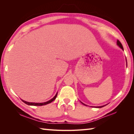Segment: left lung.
Masks as SVG:
<instances>
[{
  "instance_id": "obj_1",
  "label": "left lung",
  "mask_w": 134,
  "mask_h": 134,
  "mask_svg": "<svg viewBox=\"0 0 134 134\" xmlns=\"http://www.w3.org/2000/svg\"><path fill=\"white\" fill-rule=\"evenodd\" d=\"M117 45H118V46H119V47H120V48H121V49H123V50L124 51V49H123V45H122V44H121V42H120V41H119V40H118V41H117ZM126 62H127V59H126ZM81 103H82V104H83V105H85V104H84L83 103V102H82L81 101ZM105 105H103V106H100V107H96V108H102V107H103L104 106H105ZM86 106H87V105H86Z\"/></svg>"
}]
</instances>
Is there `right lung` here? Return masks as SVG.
Here are the masks:
<instances>
[{
	"mask_svg": "<svg viewBox=\"0 0 134 134\" xmlns=\"http://www.w3.org/2000/svg\"><path fill=\"white\" fill-rule=\"evenodd\" d=\"M57 95H58V92H57V93L56 94V95L54 96L52 99H50V100L48 101L47 102H40V103H39V102L38 103V102H29L25 101L23 100V99H22V101H23L24 103L26 104L27 105H33V106H42V105H47L48 104H49V103H51V102H52L53 101L55 100L56 98Z\"/></svg>",
	"mask_w": 134,
	"mask_h": 134,
	"instance_id": "right-lung-1",
	"label": "right lung"
}]
</instances>
